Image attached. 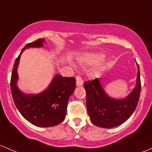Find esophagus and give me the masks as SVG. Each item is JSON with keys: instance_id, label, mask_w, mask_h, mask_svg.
Here are the masks:
<instances>
[{"instance_id": "esophagus-1", "label": "esophagus", "mask_w": 152, "mask_h": 152, "mask_svg": "<svg viewBox=\"0 0 152 152\" xmlns=\"http://www.w3.org/2000/svg\"><path fill=\"white\" fill-rule=\"evenodd\" d=\"M83 85V80L80 76L76 77V86H82Z\"/></svg>"}]
</instances>
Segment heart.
Segmentation results:
<instances>
[{"label":"heart","instance_id":"obj_1","mask_svg":"<svg viewBox=\"0 0 152 152\" xmlns=\"http://www.w3.org/2000/svg\"><path fill=\"white\" fill-rule=\"evenodd\" d=\"M104 55L101 53H90L83 58V61L86 64H96L104 58Z\"/></svg>","mask_w":152,"mask_h":152}]
</instances>
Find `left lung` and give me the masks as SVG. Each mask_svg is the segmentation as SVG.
I'll return each mask as SVG.
<instances>
[{
	"label": "left lung",
	"instance_id": "left-lung-1",
	"mask_svg": "<svg viewBox=\"0 0 152 152\" xmlns=\"http://www.w3.org/2000/svg\"><path fill=\"white\" fill-rule=\"evenodd\" d=\"M135 86L124 98L115 99L104 91L99 78L86 81V107L90 120L99 127L110 129L121 124L131 116L137 107L140 97V69L137 64Z\"/></svg>",
	"mask_w": 152,
	"mask_h": 152
}]
</instances>
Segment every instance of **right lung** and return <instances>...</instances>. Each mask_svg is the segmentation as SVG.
Wrapping results in <instances>:
<instances>
[{"instance_id":"obj_1","label":"right lung","mask_w":152,"mask_h":152,"mask_svg":"<svg viewBox=\"0 0 152 152\" xmlns=\"http://www.w3.org/2000/svg\"><path fill=\"white\" fill-rule=\"evenodd\" d=\"M45 43V39H39L26 45L22 50L13 66L11 91L17 108L28 121L40 127H50L64 120L68 100L75 89V78L56 75L48 87L39 94H26L17 85L22 53L28 48H43Z\"/></svg>"}]
</instances>
